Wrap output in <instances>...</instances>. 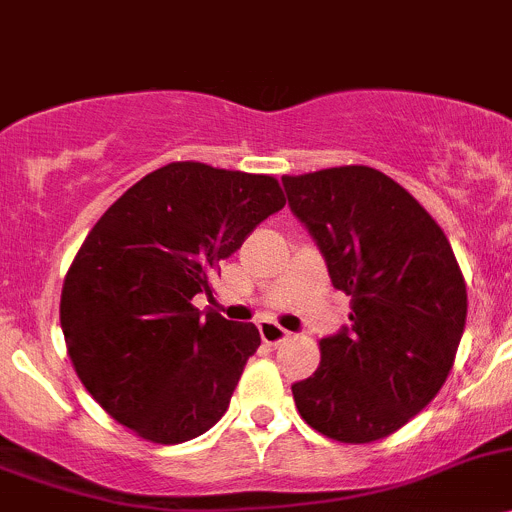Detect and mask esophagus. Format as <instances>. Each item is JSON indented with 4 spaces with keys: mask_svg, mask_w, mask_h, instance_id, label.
I'll return each instance as SVG.
<instances>
[{
    "mask_svg": "<svg viewBox=\"0 0 512 512\" xmlns=\"http://www.w3.org/2000/svg\"><path fill=\"white\" fill-rule=\"evenodd\" d=\"M259 332H261V339H264V344H269V347H276V344H281L286 337H289V332H286L284 326L276 324V321H261Z\"/></svg>",
    "mask_w": 512,
    "mask_h": 512,
    "instance_id": "34e87169",
    "label": "esophagus"
}]
</instances>
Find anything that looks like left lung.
Listing matches in <instances>:
<instances>
[{
  "label": "left lung",
  "mask_w": 512,
  "mask_h": 512,
  "mask_svg": "<svg viewBox=\"0 0 512 512\" xmlns=\"http://www.w3.org/2000/svg\"><path fill=\"white\" fill-rule=\"evenodd\" d=\"M289 208L352 299L349 326L321 339V364L291 384L304 422L339 442L392 435L450 374L467 291L430 213L367 165L286 175Z\"/></svg>",
  "instance_id": "8db88e82"
}]
</instances>
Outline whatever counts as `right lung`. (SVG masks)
<instances>
[{"instance_id": "right-lung-1", "label": "right lung", "mask_w": 512, "mask_h": 512, "mask_svg": "<svg viewBox=\"0 0 512 512\" xmlns=\"http://www.w3.org/2000/svg\"><path fill=\"white\" fill-rule=\"evenodd\" d=\"M279 180L168 163L138 180L87 233L65 276L60 321L77 377L120 425L158 445L211 430L261 337L203 314L213 276L284 208Z\"/></svg>"}]
</instances>
